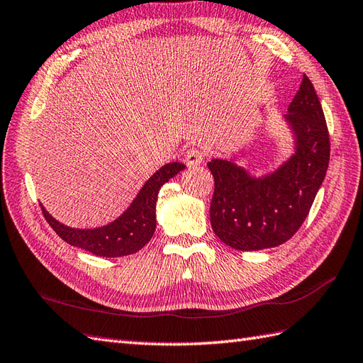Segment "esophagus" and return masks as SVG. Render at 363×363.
Wrapping results in <instances>:
<instances>
[{
  "instance_id": "1",
  "label": "esophagus",
  "mask_w": 363,
  "mask_h": 363,
  "mask_svg": "<svg viewBox=\"0 0 363 363\" xmlns=\"http://www.w3.org/2000/svg\"><path fill=\"white\" fill-rule=\"evenodd\" d=\"M204 157H206V155H204V151H202V150L190 148V150H187V153H185L184 161L189 167H193V165H198V164L204 161Z\"/></svg>"
}]
</instances>
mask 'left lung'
<instances>
[{
  "label": "left lung",
  "instance_id": "left-lung-1",
  "mask_svg": "<svg viewBox=\"0 0 363 363\" xmlns=\"http://www.w3.org/2000/svg\"><path fill=\"white\" fill-rule=\"evenodd\" d=\"M296 134V153L272 174L250 178L223 159L207 162L215 179L210 223L215 235L238 250L275 247L297 233L330 164V133L308 75L286 114Z\"/></svg>",
  "mask_w": 363,
  "mask_h": 363
}]
</instances>
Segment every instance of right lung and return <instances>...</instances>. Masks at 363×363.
<instances>
[{
  "label": "right lung",
  "mask_w": 363,
  "mask_h": 363,
  "mask_svg": "<svg viewBox=\"0 0 363 363\" xmlns=\"http://www.w3.org/2000/svg\"><path fill=\"white\" fill-rule=\"evenodd\" d=\"M181 162H170L151 176L145 182L136 199L126 212L111 224L100 229L79 230L63 225L54 220L41 207L45 220L55 233L71 246L85 249L97 257H123L136 254L151 240L156 229V201L162 185L184 170Z\"/></svg>",
  "instance_id": "right-lung-1"
}]
</instances>
